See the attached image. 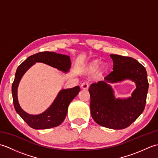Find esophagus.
Masks as SVG:
<instances>
[{
    "label": "esophagus",
    "mask_w": 158,
    "mask_h": 158,
    "mask_svg": "<svg viewBox=\"0 0 158 158\" xmlns=\"http://www.w3.org/2000/svg\"><path fill=\"white\" fill-rule=\"evenodd\" d=\"M81 87L83 89H88L89 88V83L88 82H83L81 85Z\"/></svg>",
    "instance_id": "1"
}]
</instances>
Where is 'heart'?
I'll list each match as a JSON object with an SVG mask.
<instances>
[{
  "mask_svg": "<svg viewBox=\"0 0 158 158\" xmlns=\"http://www.w3.org/2000/svg\"><path fill=\"white\" fill-rule=\"evenodd\" d=\"M98 65H99V62L98 61V60H94V61L92 62L89 64V66H88L89 70H94L97 69V67L98 66Z\"/></svg>",
  "mask_w": 158,
  "mask_h": 158,
  "instance_id": "1",
  "label": "heart"
}]
</instances>
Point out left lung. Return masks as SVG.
Masks as SVG:
<instances>
[{
  "mask_svg": "<svg viewBox=\"0 0 158 158\" xmlns=\"http://www.w3.org/2000/svg\"><path fill=\"white\" fill-rule=\"evenodd\" d=\"M113 71L104 81L90 85V110L92 118L103 127L121 130L128 127L138 118L145 107L149 83L145 67L131 57L110 54ZM128 79L136 89L128 98L116 99L110 83Z\"/></svg>",
  "mask_w": 158,
  "mask_h": 158,
  "instance_id": "8db88e82",
  "label": "left lung"
}]
</instances>
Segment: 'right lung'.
Segmentation results:
<instances>
[{"mask_svg":"<svg viewBox=\"0 0 158 158\" xmlns=\"http://www.w3.org/2000/svg\"><path fill=\"white\" fill-rule=\"evenodd\" d=\"M36 62H42L64 73L71 67L70 56L56 52H39L25 60L17 69L14 81L12 84V96L14 108L19 115L33 129L44 130L60 125L64 120L70 102L80 91L79 86L61 89L48 109L38 115H31L20 106L18 98V88L20 80L26 72Z\"/></svg>","mask_w":158,"mask_h":158,"instance_id":"obj_1","label":"right lung"}]
</instances>
